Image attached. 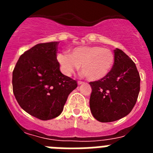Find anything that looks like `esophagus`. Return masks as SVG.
Returning a JSON list of instances; mask_svg holds the SVG:
<instances>
[{
  "instance_id": "34e87169",
  "label": "esophagus",
  "mask_w": 153,
  "mask_h": 153,
  "mask_svg": "<svg viewBox=\"0 0 153 153\" xmlns=\"http://www.w3.org/2000/svg\"><path fill=\"white\" fill-rule=\"evenodd\" d=\"M83 83H84V82H83V81H78V84L79 85L83 84Z\"/></svg>"
}]
</instances>
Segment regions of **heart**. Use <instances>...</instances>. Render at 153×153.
Instances as JSON below:
<instances>
[{
	"instance_id": "1",
	"label": "heart",
	"mask_w": 153,
	"mask_h": 153,
	"mask_svg": "<svg viewBox=\"0 0 153 153\" xmlns=\"http://www.w3.org/2000/svg\"><path fill=\"white\" fill-rule=\"evenodd\" d=\"M56 60L61 72L70 76L79 68L83 75L91 81L105 77L111 71L114 64V54L109 49L99 46H80L72 50L71 54L59 53Z\"/></svg>"
}]
</instances>
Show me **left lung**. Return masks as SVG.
<instances>
[{"label":"left lung","instance_id":"8db88e82","mask_svg":"<svg viewBox=\"0 0 153 153\" xmlns=\"http://www.w3.org/2000/svg\"><path fill=\"white\" fill-rule=\"evenodd\" d=\"M111 71L100 80L90 82V111L101 123L117 121L134 107L140 90V76L136 64L125 53L114 50Z\"/></svg>","mask_w":153,"mask_h":153}]
</instances>
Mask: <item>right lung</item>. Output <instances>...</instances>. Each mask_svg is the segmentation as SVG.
Wrapping results in <instances>:
<instances>
[{"instance_id":"obj_1","label":"right lung","mask_w":153,"mask_h":153,"mask_svg":"<svg viewBox=\"0 0 153 153\" xmlns=\"http://www.w3.org/2000/svg\"><path fill=\"white\" fill-rule=\"evenodd\" d=\"M59 42L38 44L24 52L13 71L16 100L30 115L41 120L60 116L76 81L63 75L56 60Z\"/></svg>"}]
</instances>
